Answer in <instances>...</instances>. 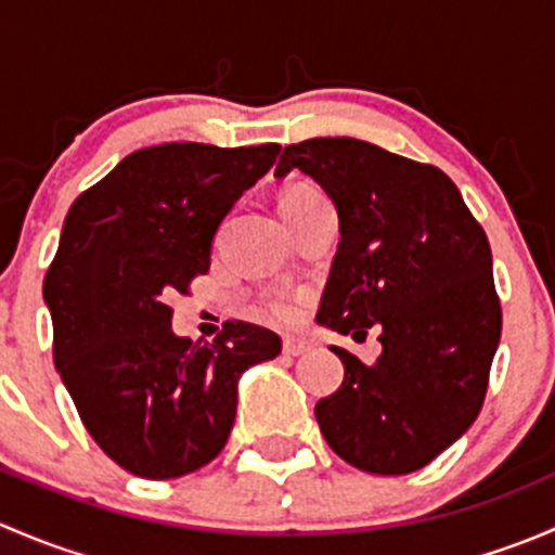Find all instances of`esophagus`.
<instances>
[{"label":"esophagus","mask_w":555,"mask_h":555,"mask_svg":"<svg viewBox=\"0 0 555 555\" xmlns=\"http://www.w3.org/2000/svg\"><path fill=\"white\" fill-rule=\"evenodd\" d=\"M282 349H284V354H289V357H304L306 351L311 349V344L304 338H293V335H287L282 344Z\"/></svg>","instance_id":"obj_1"}]
</instances>
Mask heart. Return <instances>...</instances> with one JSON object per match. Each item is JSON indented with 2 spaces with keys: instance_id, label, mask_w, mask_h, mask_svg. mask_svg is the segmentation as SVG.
Segmentation results:
<instances>
[{
  "instance_id": "b5f03b06",
  "label": "heart",
  "mask_w": 555,
  "mask_h": 555,
  "mask_svg": "<svg viewBox=\"0 0 555 555\" xmlns=\"http://www.w3.org/2000/svg\"><path fill=\"white\" fill-rule=\"evenodd\" d=\"M322 190L313 188L309 182H300V184H293V188H287L282 193V198H279V211H293L298 209V206H306V204H313V201H322ZM266 313L273 319H282V322H287V319L295 317V306L289 304V300L284 298H273L266 304Z\"/></svg>"
}]
</instances>
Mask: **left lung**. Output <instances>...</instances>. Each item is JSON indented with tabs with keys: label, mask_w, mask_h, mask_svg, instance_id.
Wrapping results in <instances>:
<instances>
[{
	"label": "left lung",
	"mask_w": 555,
	"mask_h": 555,
	"mask_svg": "<svg viewBox=\"0 0 555 555\" xmlns=\"http://www.w3.org/2000/svg\"><path fill=\"white\" fill-rule=\"evenodd\" d=\"M330 195L340 242L317 322L354 340L382 324L365 365L340 346L344 384L317 402L327 446L351 467L416 473L456 443L483 405L502 333L491 246L456 184L435 166L349 137L284 147Z\"/></svg>",
	"instance_id": "8db88e82"
}]
</instances>
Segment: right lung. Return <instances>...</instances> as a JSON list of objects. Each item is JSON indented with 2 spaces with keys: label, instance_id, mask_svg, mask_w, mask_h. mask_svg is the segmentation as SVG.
<instances>
[{
  "label": "right lung",
  "instance_id": "right-lung-1",
  "mask_svg": "<svg viewBox=\"0 0 555 555\" xmlns=\"http://www.w3.org/2000/svg\"><path fill=\"white\" fill-rule=\"evenodd\" d=\"M279 150H137L66 215L42 284L55 371L99 449L139 478L209 464L236 422L238 378L282 351L249 322H228L215 344L179 338L166 306L209 271L217 228Z\"/></svg>",
  "mask_w": 555,
  "mask_h": 555
}]
</instances>
